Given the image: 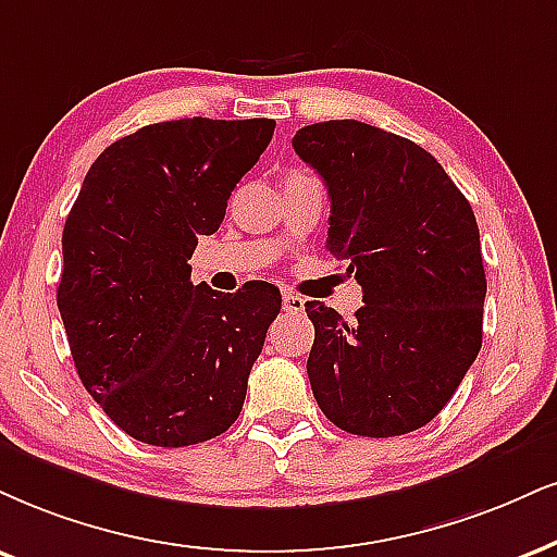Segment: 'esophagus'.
I'll list each match as a JSON object with an SVG mask.
<instances>
[{
	"label": "esophagus",
	"instance_id": "1",
	"mask_svg": "<svg viewBox=\"0 0 557 557\" xmlns=\"http://www.w3.org/2000/svg\"><path fill=\"white\" fill-rule=\"evenodd\" d=\"M281 305H284V310L292 312V314H297V312L305 310V299L297 297V294H289V292H286L284 297H281Z\"/></svg>",
	"mask_w": 557,
	"mask_h": 557
}]
</instances>
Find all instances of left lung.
Returning a JSON list of instances; mask_svg holds the SVG:
<instances>
[{
    "label": "left lung",
    "instance_id": "obj_1",
    "mask_svg": "<svg viewBox=\"0 0 557 557\" xmlns=\"http://www.w3.org/2000/svg\"><path fill=\"white\" fill-rule=\"evenodd\" d=\"M292 144L327 185V250L363 292L354 320L305 305L314 400L348 434H410L449 403L483 343L475 214L442 164L397 134L325 121Z\"/></svg>",
    "mask_w": 557,
    "mask_h": 557
}]
</instances>
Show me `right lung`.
Returning <instances> with one entry per match:
<instances>
[{
  "label": "right lung",
  "mask_w": 557,
  "mask_h": 557,
  "mask_svg": "<svg viewBox=\"0 0 557 557\" xmlns=\"http://www.w3.org/2000/svg\"><path fill=\"white\" fill-rule=\"evenodd\" d=\"M276 121L181 119L123 136L87 170L61 237L59 312L82 384L152 446L224 434L243 410L281 294L190 281L198 237L271 141Z\"/></svg>",
  "instance_id": "1"
}]
</instances>
